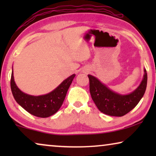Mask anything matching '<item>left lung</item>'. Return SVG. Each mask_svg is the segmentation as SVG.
<instances>
[{
  "label": "left lung",
  "instance_id": "obj_1",
  "mask_svg": "<svg viewBox=\"0 0 156 156\" xmlns=\"http://www.w3.org/2000/svg\"><path fill=\"white\" fill-rule=\"evenodd\" d=\"M89 91L94 102L100 112L112 116H123L133 109L144 97L147 86V72L144 69V78L139 86L128 94L116 93L89 74Z\"/></svg>",
  "mask_w": 156,
  "mask_h": 156
}]
</instances>
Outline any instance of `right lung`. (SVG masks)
<instances>
[{"instance_id":"1","label":"right lung","mask_w":156,"mask_h":156,"mask_svg":"<svg viewBox=\"0 0 156 156\" xmlns=\"http://www.w3.org/2000/svg\"><path fill=\"white\" fill-rule=\"evenodd\" d=\"M75 76L73 74L66 79L57 88L47 94L33 96L23 92L15 82L12 69L10 88L17 103L30 114L40 118H47L55 114L62 105L68 89Z\"/></svg>"}]
</instances>
